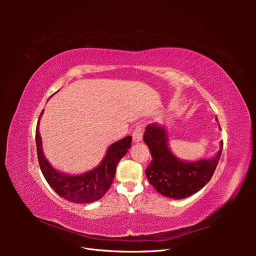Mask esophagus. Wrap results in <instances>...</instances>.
Here are the masks:
<instances>
[{
    "mask_svg": "<svg viewBox=\"0 0 256 256\" xmlns=\"http://www.w3.org/2000/svg\"><path fill=\"white\" fill-rule=\"evenodd\" d=\"M143 126L138 125L134 128V132H132V140L134 143H138V142H141L142 141V138H143Z\"/></svg>",
    "mask_w": 256,
    "mask_h": 256,
    "instance_id": "obj_1",
    "label": "esophagus"
}]
</instances>
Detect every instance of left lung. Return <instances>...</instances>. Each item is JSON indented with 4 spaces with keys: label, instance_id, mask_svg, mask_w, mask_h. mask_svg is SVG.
<instances>
[{
    "label": "left lung",
    "instance_id": "1",
    "mask_svg": "<svg viewBox=\"0 0 256 256\" xmlns=\"http://www.w3.org/2000/svg\"><path fill=\"white\" fill-rule=\"evenodd\" d=\"M143 140L152 158L145 170L147 180L160 194L175 200L188 198L205 187L218 166L223 147L221 141L219 152L212 158L180 160L170 150L168 131L156 122L146 127Z\"/></svg>",
    "mask_w": 256,
    "mask_h": 256
}]
</instances>
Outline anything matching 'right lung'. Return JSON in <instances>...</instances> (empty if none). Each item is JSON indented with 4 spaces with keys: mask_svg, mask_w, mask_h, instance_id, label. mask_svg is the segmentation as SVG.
Masks as SVG:
<instances>
[{
    "mask_svg": "<svg viewBox=\"0 0 256 256\" xmlns=\"http://www.w3.org/2000/svg\"><path fill=\"white\" fill-rule=\"evenodd\" d=\"M42 113L44 110L37 122L35 140L38 162H40V166L46 180L60 196L69 202L86 204L102 198L111 187L116 173V166L130 148L132 138L128 136L111 144L108 147L106 156L102 162L90 171L76 175L66 174L53 168L47 158L44 157L42 136L40 134V120Z\"/></svg>",
    "mask_w": 256,
    "mask_h": 256,
    "instance_id": "right-lung-1",
    "label": "right lung"
}]
</instances>
